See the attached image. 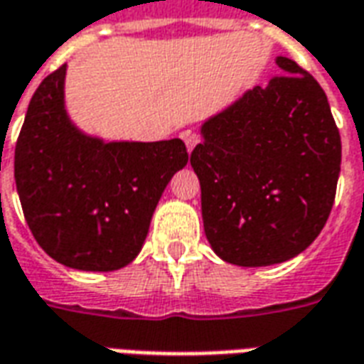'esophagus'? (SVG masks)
I'll use <instances>...</instances> for the list:
<instances>
[{"label": "esophagus", "mask_w": 364, "mask_h": 364, "mask_svg": "<svg viewBox=\"0 0 364 364\" xmlns=\"http://www.w3.org/2000/svg\"><path fill=\"white\" fill-rule=\"evenodd\" d=\"M181 138L185 146H187V151H193V148L200 142V136L197 132H193V130H183L181 132Z\"/></svg>", "instance_id": "1"}]
</instances>
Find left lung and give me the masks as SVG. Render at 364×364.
Here are the masks:
<instances>
[{"label": "left lung", "mask_w": 364, "mask_h": 364, "mask_svg": "<svg viewBox=\"0 0 364 364\" xmlns=\"http://www.w3.org/2000/svg\"><path fill=\"white\" fill-rule=\"evenodd\" d=\"M200 127L191 154L208 244L232 265L265 267L302 253L328 222L341 138L328 97L294 60Z\"/></svg>", "instance_id": "8db88e82"}]
</instances>
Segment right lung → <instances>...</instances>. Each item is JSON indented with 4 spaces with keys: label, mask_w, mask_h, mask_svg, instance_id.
<instances>
[{
    "label": "right lung",
    "mask_w": 364,
    "mask_h": 364,
    "mask_svg": "<svg viewBox=\"0 0 364 364\" xmlns=\"http://www.w3.org/2000/svg\"><path fill=\"white\" fill-rule=\"evenodd\" d=\"M66 64L31 99L15 146L23 214L44 252L80 271H117L140 253L161 193L189 154L179 138L105 142L64 105Z\"/></svg>",
    "instance_id": "right-lung-1"
}]
</instances>
